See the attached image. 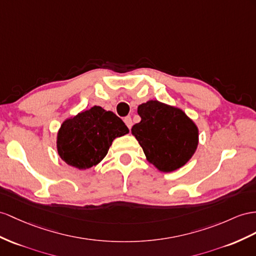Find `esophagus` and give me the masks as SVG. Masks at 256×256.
Listing matches in <instances>:
<instances>
[{"instance_id":"1","label":"esophagus","mask_w":256,"mask_h":256,"mask_svg":"<svg viewBox=\"0 0 256 256\" xmlns=\"http://www.w3.org/2000/svg\"><path fill=\"white\" fill-rule=\"evenodd\" d=\"M124 122H126V126H128V128H132L133 122H132V119H130V116H126V118H124Z\"/></svg>"}]
</instances>
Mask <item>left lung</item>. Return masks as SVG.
<instances>
[{
	"label": "left lung",
	"instance_id": "obj_1",
	"mask_svg": "<svg viewBox=\"0 0 256 256\" xmlns=\"http://www.w3.org/2000/svg\"><path fill=\"white\" fill-rule=\"evenodd\" d=\"M142 120L132 128L147 160L162 172H172L187 163L198 146V128L180 109L158 100L142 104Z\"/></svg>",
	"mask_w": 256,
	"mask_h": 256
}]
</instances>
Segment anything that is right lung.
Wrapping results in <instances>:
<instances>
[{
    "label": "right lung",
    "instance_id": "1",
    "mask_svg": "<svg viewBox=\"0 0 256 256\" xmlns=\"http://www.w3.org/2000/svg\"><path fill=\"white\" fill-rule=\"evenodd\" d=\"M128 133V126L119 116L94 106L62 123L57 150L67 164L78 170L90 168L106 156L116 137Z\"/></svg>",
    "mask_w": 256,
    "mask_h": 256
}]
</instances>
